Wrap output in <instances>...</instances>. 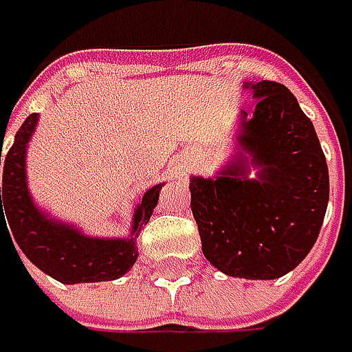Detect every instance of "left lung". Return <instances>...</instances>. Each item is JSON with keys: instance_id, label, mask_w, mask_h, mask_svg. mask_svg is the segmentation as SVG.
<instances>
[{"instance_id": "obj_1", "label": "left lung", "mask_w": 352, "mask_h": 352, "mask_svg": "<svg viewBox=\"0 0 352 352\" xmlns=\"http://www.w3.org/2000/svg\"><path fill=\"white\" fill-rule=\"evenodd\" d=\"M254 110L236 120L234 154L212 177H190L206 261L230 278L278 280L311 252L330 175L311 118L273 81H244ZM255 175H252V170Z\"/></svg>"}]
</instances>
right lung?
<instances>
[{"label": "right lung", "instance_id": "add662e5", "mask_svg": "<svg viewBox=\"0 0 352 352\" xmlns=\"http://www.w3.org/2000/svg\"><path fill=\"white\" fill-rule=\"evenodd\" d=\"M39 114L27 116L14 135V144L3 160V179L0 188V230L10 225V240L18 244L35 267L62 284H94L118 280L138 261V236L150 221L160 190L164 184L152 186L144 192L131 219L129 236L98 238L87 236L72 223H64L43 210L31 190L27 177V150L35 135ZM8 223H5V219ZM12 242V244H14ZM18 252V250H16Z\"/></svg>", "mask_w": 352, "mask_h": 352}]
</instances>
